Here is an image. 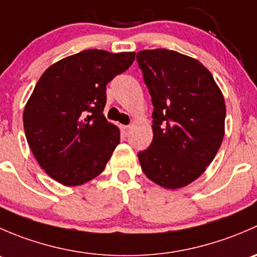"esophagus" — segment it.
<instances>
[{"label": "esophagus", "mask_w": 257, "mask_h": 257, "mask_svg": "<svg viewBox=\"0 0 257 257\" xmlns=\"http://www.w3.org/2000/svg\"><path fill=\"white\" fill-rule=\"evenodd\" d=\"M121 131H123L124 134H128L129 131H131V125H121Z\"/></svg>", "instance_id": "1"}]
</instances>
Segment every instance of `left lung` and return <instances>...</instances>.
Instances as JSON below:
<instances>
[{"label":"left lung","mask_w":257,"mask_h":257,"mask_svg":"<svg viewBox=\"0 0 257 257\" xmlns=\"http://www.w3.org/2000/svg\"><path fill=\"white\" fill-rule=\"evenodd\" d=\"M152 97L153 142L138 153L144 174L158 185L179 189L205 172L225 133L224 97L196 59L165 48L137 53Z\"/></svg>","instance_id":"obj_1"}]
</instances>
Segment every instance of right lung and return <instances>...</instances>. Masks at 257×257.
I'll return each instance as SVG.
<instances>
[{
  "instance_id": "obj_1",
  "label": "right lung",
  "mask_w": 257,
  "mask_h": 257,
  "mask_svg": "<svg viewBox=\"0 0 257 257\" xmlns=\"http://www.w3.org/2000/svg\"><path fill=\"white\" fill-rule=\"evenodd\" d=\"M134 52L87 49L52 64L23 112L26 138L38 164L58 183L76 186L104 170L120 141L105 119L107 84L125 72Z\"/></svg>"
}]
</instances>
